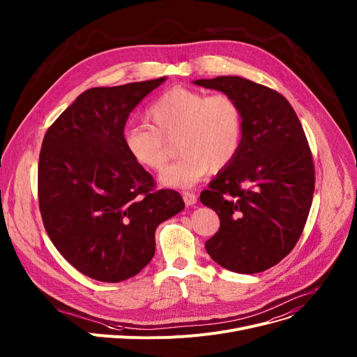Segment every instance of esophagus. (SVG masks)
<instances>
[{"label":"esophagus","mask_w":357,"mask_h":357,"mask_svg":"<svg viewBox=\"0 0 357 357\" xmlns=\"http://www.w3.org/2000/svg\"><path fill=\"white\" fill-rule=\"evenodd\" d=\"M182 198L186 206H192L197 204V195L194 192H182Z\"/></svg>","instance_id":"34e87169"}]
</instances>
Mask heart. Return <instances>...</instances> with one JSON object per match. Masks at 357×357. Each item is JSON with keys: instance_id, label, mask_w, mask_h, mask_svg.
Segmentation results:
<instances>
[{"instance_id": "1", "label": "heart", "mask_w": 357, "mask_h": 357, "mask_svg": "<svg viewBox=\"0 0 357 357\" xmlns=\"http://www.w3.org/2000/svg\"><path fill=\"white\" fill-rule=\"evenodd\" d=\"M149 125L125 130L129 156L152 172L165 169L178 140L181 159L166 169L160 181L169 186H189L208 171L220 172L235 159L243 142L241 106L227 93L208 94L175 86L148 107Z\"/></svg>"}]
</instances>
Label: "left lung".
Masks as SVG:
<instances>
[{
	"label": "left lung",
	"instance_id": "1",
	"mask_svg": "<svg viewBox=\"0 0 357 357\" xmlns=\"http://www.w3.org/2000/svg\"><path fill=\"white\" fill-rule=\"evenodd\" d=\"M195 84L229 94L244 116L238 153L199 197L220 217L206 252L234 273L266 271L291 252L310 212L316 171L305 133L289 100L267 86L236 76Z\"/></svg>",
	"mask_w": 357,
	"mask_h": 357
}]
</instances>
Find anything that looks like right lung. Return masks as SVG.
I'll use <instances>...</instances> for the list:
<instances>
[{
	"mask_svg": "<svg viewBox=\"0 0 357 357\" xmlns=\"http://www.w3.org/2000/svg\"><path fill=\"white\" fill-rule=\"evenodd\" d=\"M165 79L89 89L44 135V228L68 263L93 280L119 282L144 270L158 225L185 206L179 192L156 188L123 144L130 112Z\"/></svg>",
	"mask_w": 357,
	"mask_h": 357,
	"instance_id": "obj_1",
	"label": "right lung"
}]
</instances>
